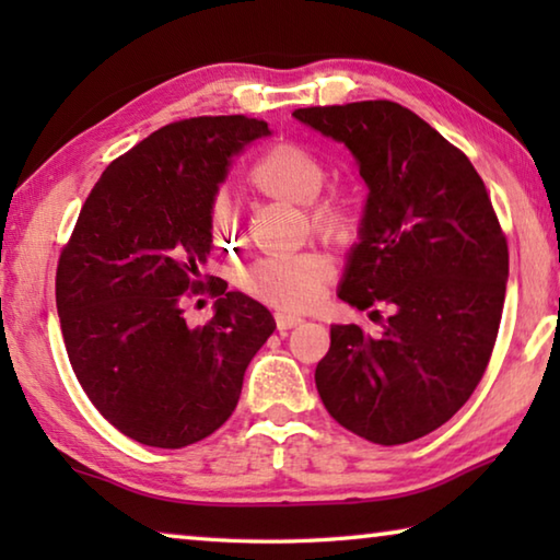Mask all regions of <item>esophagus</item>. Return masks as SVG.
Listing matches in <instances>:
<instances>
[{"instance_id":"esophagus-1","label":"esophagus","mask_w":560,"mask_h":560,"mask_svg":"<svg viewBox=\"0 0 560 560\" xmlns=\"http://www.w3.org/2000/svg\"><path fill=\"white\" fill-rule=\"evenodd\" d=\"M277 326H279V330H291V328H296L299 324H301V316H296V314H287V311H277Z\"/></svg>"}]
</instances>
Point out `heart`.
Returning <instances> with one entry per match:
<instances>
[{
	"instance_id": "b5f03b06",
	"label": "heart",
	"mask_w": 560,
	"mask_h": 560,
	"mask_svg": "<svg viewBox=\"0 0 560 560\" xmlns=\"http://www.w3.org/2000/svg\"><path fill=\"white\" fill-rule=\"evenodd\" d=\"M326 177L328 170L314 150L296 143H279L254 160L246 183L267 200L306 205L311 230L330 242H346L358 230L355 207L338 192L318 195ZM212 236L220 249H234L240 244L224 202H217L212 210ZM334 273L336 267L328 254L306 249L289 257L252 261L240 273V287L273 308L306 311L324 296Z\"/></svg>"
}]
</instances>
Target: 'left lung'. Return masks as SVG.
<instances>
[{"mask_svg": "<svg viewBox=\"0 0 560 560\" xmlns=\"http://www.w3.org/2000/svg\"><path fill=\"white\" fill-rule=\"evenodd\" d=\"M346 143L368 192L338 299L380 308L383 334L330 328L316 387L338 424L375 444L442 428L469 400L497 343L506 234L469 158L393 101L293 110Z\"/></svg>", "mask_w": 560, "mask_h": 560, "instance_id": "obj_1", "label": "left lung"}]
</instances>
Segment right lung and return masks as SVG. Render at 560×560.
I'll return each mask as SVG.
<instances>
[{"instance_id": "1", "label": "right lung", "mask_w": 560, "mask_h": 560, "mask_svg": "<svg viewBox=\"0 0 560 560\" xmlns=\"http://www.w3.org/2000/svg\"><path fill=\"white\" fill-rule=\"evenodd\" d=\"M269 136L246 116H200L150 132L113 160L81 207L56 267L71 368L126 438L179 450L230 420L249 360L273 334L267 306L200 269L212 205L232 155ZM210 292L215 316L189 329L184 301Z\"/></svg>"}]
</instances>
